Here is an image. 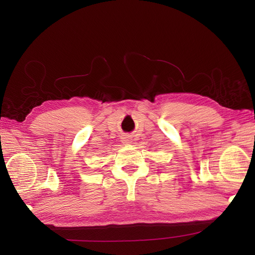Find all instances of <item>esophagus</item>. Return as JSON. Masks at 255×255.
<instances>
[{"label": "esophagus", "mask_w": 255, "mask_h": 255, "mask_svg": "<svg viewBox=\"0 0 255 255\" xmlns=\"http://www.w3.org/2000/svg\"><path fill=\"white\" fill-rule=\"evenodd\" d=\"M130 141H132V139H130L129 136L122 137V142H123V143H129Z\"/></svg>", "instance_id": "1"}]
</instances>
